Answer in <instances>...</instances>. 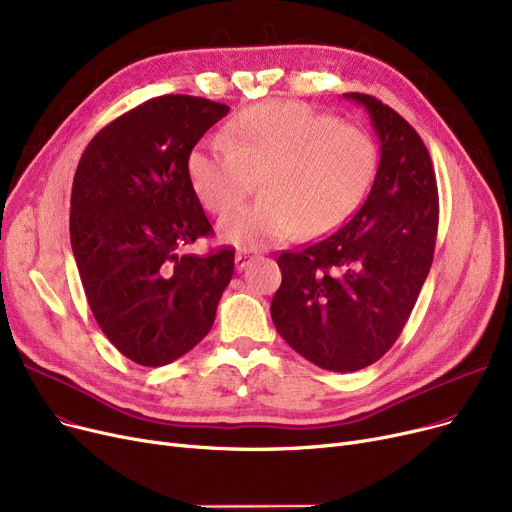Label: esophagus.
<instances>
[{"mask_svg":"<svg viewBox=\"0 0 512 512\" xmlns=\"http://www.w3.org/2000/svg\"><path fill=\"white\" fill-rule=\"evenodd\" d=\"M253 259H257V253H255V251L240 249V251L236 253V268H238V270H244Z\"/></svg>","mask_w":512,"mask_h":512,"instance_id":"1","label":"esophagus"}]
</instances>
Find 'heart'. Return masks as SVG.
I'll return each mask as SVG.
<instances>
[{"mask_svg":"<svg viewBox=\"0 0 512 512\" xmlns=\"http://www.w3.org/2000/svg\"><path fill=\"white\" fill-rule=\"evenodd\" d=\"M221 140L192 148L186 175L213 215L241 204L260 182L262 201L217 226L221 238L244 249L337 230L362 203L379 161L368 131L293 100L240 110Z\"/></svg>","mask_w":512,"mask_h":512,"instance_id":"heart-1","label":"heart"}]
</instances>
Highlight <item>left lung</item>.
I'll return each instance as SVG.
<instances>
[{
	"instance_id": "obj_1",
	"label": "left lung",
	"mask_w": 512,
	"mask_h": 512,
	"mask_svg": "<svg viewBox=\"0 0 512 512\" xmlns=\"http://www.w3.org/2000/svg\"><path fill=\"white\" fill-rule=\"evenodd\" d=\"M364 104L381 161L364 205L337 232L282 251L272 299L280 337L311 364L353 372L374 364L402 335L425 284L439 224L435 169L416 129L381 100Z\"/></svg>"
}]
</instances>
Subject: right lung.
Here are the masks:
<instances>
[{
  "mask_svg": "<svg viewBox=\"0 0 512 512\" xmlns=\"http://www.w3.org/2000/svg\"><path fill=\"white\" fill-rule=\"evenodd\" d=\"M228 106L150 98L102 127L71 192V247L92 314L140 366H165L201 343L234 274V249L180 255L213 234L186 159Z\"/></svg>",
  "mask_w": 512,
  "mask_h": 512,
  "instance_id": "add662e5",
  "label": "right lung"
}]
</instances>
